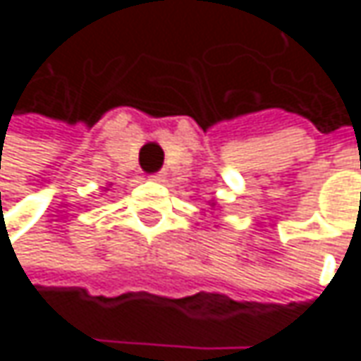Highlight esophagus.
Wrapping results in <instances>:
<instances>
[{
    "label": "esophagus",
    "mask_w": 361,
    "mask_h": 361,
    "mask_svg": "<svg viewBox=\"0 0 361 361\" xmlns=\"http://www.w3.org/2000/svg\"><path fill=\"white\" fill-rule=\"evenodd\" d=\"M165 178H167V173H165V171H159V173H152V176H150V180H154V181H165Z\"/></svg>",
    "instance_id": "esophagus-1"
}]
</instances>
